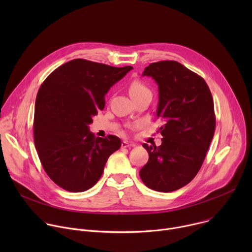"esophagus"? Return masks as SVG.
I'll return each mask as SVG.
<instances>
[{"instance_id": "esophagus-1", "label": "esophagus", "mask_w": 252, "mask_h": 252, "mask_svg": "<svg viewBox=\"0 0 252 252\" xmlns=\"http://www.w3.org/2000/svg\"><path fill=\"white\" fill-rule=\"evenodd\" d=\"M135 143L134 142H129L127 140H124L122 142V148L123 149H126V148H131V147H134Z\"/></svg>"}]
</instances>
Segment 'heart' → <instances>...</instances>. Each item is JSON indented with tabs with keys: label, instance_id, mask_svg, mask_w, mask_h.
<instances>
[{
	"label": "heart",
	"instance_id": "heart-1",
	"mask_svg": "<svg viewBox=\"0 0 252 252\" xmlns=\"http://www.w3.org/2000/svg\"><path fill=\"white\" fill-rule=\"evenodd\" d=\"M129 94L131 97L140 95V94H152L150 89L143 84L142 82L138 80H134L130 83L129 85Z\"/></svg>",
	"mask_w": 252,
	"mask_h": 252
}]
</instances>
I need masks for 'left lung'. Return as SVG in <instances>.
Listing matches in <instances>:
<instances>
[{
    "label": "left lung",
    "instance_id": "1",
    "mask_svg": "<svg viewBox=\"0 0 252 252\" xmlns=\"http://www.w3.org/2000/svg\"><path fill=\"white\" fill-rule=\"evenodd\" d=\"M158 85L161 145L142 147L149 161L139 171L151 189L168 192L189 184L199 171L215 130L211 93L205 81L175 61L150 63L142 73Z\"/></svg>",
    "mask_w": 252,
    "mask_h": 252
}]
</instances>
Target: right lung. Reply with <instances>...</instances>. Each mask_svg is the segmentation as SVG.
Returning <instances> with one entry per match:
<instances>
[{"mask_svg":"<svg viewBox=\"0 0 252 252\" xmlns=\"http://www.w3.org/2000/svg\"><path fill=\"white\" fill-rule=\"evenodd\" d=\"M132 68L84 59L69 61L44 81L35 98L33 140L41 163L52 181L71 192L93 188L120 137H95L89 125L103 110L104 95Z\"/></svg>","mask_w":252,"mask_h":252,"instance_id":"add662e5","label":"right lung"}]
</instances>
